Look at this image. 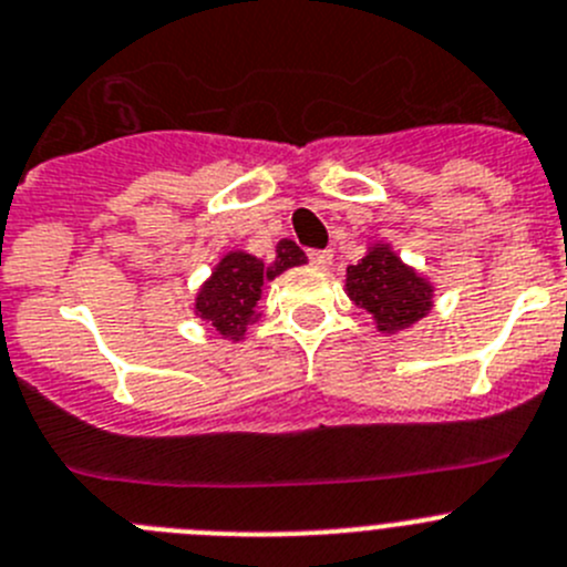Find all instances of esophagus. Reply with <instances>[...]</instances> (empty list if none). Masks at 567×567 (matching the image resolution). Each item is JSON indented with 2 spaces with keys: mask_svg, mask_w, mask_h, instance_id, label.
I'll return each mask as SVG.
<instances>
[{
  "mask_svg": "<svg viewBox=\"0 0 567 567\" xmlns=\"http://www.w3.org/2000/svg\"><path fill=\"white\" fill-rule=\"evenodd\" d=\"M308 257H310V262H313L316 268H330L332 266V251H330V248H324V251H310Z\"/></svg>",
  "mask_w": 567,
  "mask_h": 567,
  "instance_id": "obj_1",
  "label": "esophagus"
}]
</instances>
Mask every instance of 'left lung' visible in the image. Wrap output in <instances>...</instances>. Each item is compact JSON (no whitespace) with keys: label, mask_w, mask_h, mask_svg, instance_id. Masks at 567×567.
I'll return each instance as SVG.
<instances>
[{"label":"left lung","mask_w":567,"mask_h":567,"mask_svg":"<svg viewBox=\"0 0 567 567\" xmlns=\"http://www.w3.org/2000/svg\"><path fill=\"white\" fill-rule=\"evenodd\" d=\"M343 290L358 308L372 316L380 332H405L433 310V288L425 274L409 266L391 243H369L358 266L347 268Z\"/></svg>","instance_id":"left-lung-1"}]
</instances>
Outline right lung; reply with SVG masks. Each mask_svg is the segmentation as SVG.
Returning a JSON list of instances; mask_svg holds the SVG:
<instances>
[{"label": "right lung", "instance_id": "add662e5", "mask_svg": "<svg viewBox=\"0 0 567 567\" xmlns=\"http://www.w3.org/2000/svg\"><path fill=\"white\" fill-rule=\"evenodd\" d=\"M305 262L308 257L293 240H279L271 262H262L240 248L226 251L195 293L193 313L226 341H243L248 324L259 319L257 301L262 299L266 282H274L279 274Z\"/></svg>", "mask_w": 567, "mask_h": 567}]
</instances>
